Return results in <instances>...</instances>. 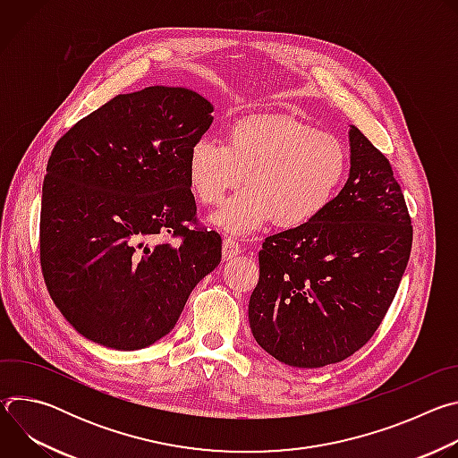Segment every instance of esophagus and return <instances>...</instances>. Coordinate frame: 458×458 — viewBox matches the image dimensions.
<instances>
[{
    "instance_id": "34e87169",
    "label": "esophagus",
    "mask_w": 458,
    "mask_h": 458,
    "mask_svg": "<svg viewBox=\"0 0 458 458\" xmlns=\"http://www.w3.org/2000/svg\"><path fill=\"white\" fill-rule=\"evenodd\" d=\"M239 253H241L239 242H235L233 239H225L223 241V259L225 260H230V259H233Z\"/></svg>"
}]
</instances>
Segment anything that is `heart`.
Here are the masks:
<instances>
[{"instance_id": "obj_1", "label": "heart", "mask_w": 458, "mask_h": 458, "mask_svg": "<svg viewBox=\"0 0 458 458\" xmlns=\"http://www.w3.org/2000/svg\"><path fill=\"white\" fill-rule=\"evenodd\" d=\"M348 168L343 141L286 115L235 123L228 143L201 138L188 152V181L203 205H217L244 181L210 225L242 237L276 219L293 228L310 223L337 193Z\"/></svg>"}]
</instances>
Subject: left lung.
<instances>
[{"label": "left lung", "instance_id": "8db88e82", "mask_svg": "<svg viewBox=\"0 0 458 458\" xmlns=\"http://www.w3.org/2000/svg\"><path fill=\"white\" fill-rule=\"evenodd\" d=\"M348 181L310 223L267 237L248 304L257 344L295 368L362 348L394 301L413 228L387 159L353 124Z\"/></svg>", "mask_w": 458, "mask_h": 458}]
</instances>
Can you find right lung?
Listing matches in <instances>:
<instances>
[{
    "label": "right lung",
    "instance_id": "right-lung-1",
    "mask_svg": "<svg viewBox=\"0 0 458 458\" xmlns=\"http://www.w3.org/2000/svg\"><path fill=\"white\" fill-rule=\"evenodd\" d=\"M214 105L181 87L119 94L54 147L41 195L48 293L85 339L119 352L168 335L198 283L221 263V235L188 230L190 147ZM182 234L179 245L161 234Z\"/></svg>",
    "mask_w": 458,
    "mask_h": 458
}]
</instances>
